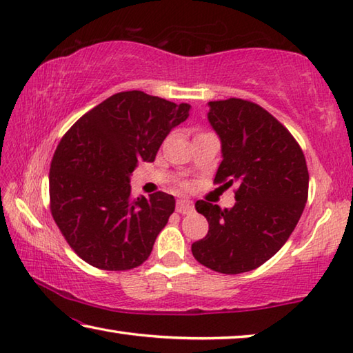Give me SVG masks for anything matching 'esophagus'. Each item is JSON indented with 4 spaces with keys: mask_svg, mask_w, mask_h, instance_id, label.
I'll return each instance as SVG.
<instances>
[{
    "mask_svg": "<svg viewBox=\"0 0 353 353\" xmlns=\"http://www.w3.org/2000/svg\"><path fill=\"white\" fill-rule=\"evenodd\" d=\"M176 210H177L179 213H182V214H188V213H191V212L194 210V205H193V202H191L190 199L182 198V199L177 201Z\"/></svg>",
    "mask_w": 353,
    "mask_h": 353,
    "instance_id": "34e87169",
    "label": "esophagus"
}]
</instances>
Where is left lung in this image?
<instances>
[{"label":"left lung","instance_id":"8db88e82","mask_svg":"<svg viewBox=\"0 0 353 353\" xmlns=\"http://www.w3.org/2000/svg\"><path fill=\"white\" fill-rule=\"evenodd\" d=\"M208 105L223 152L214 183L236 185V202L224 210L196 202L208 234L191 244V252L213 271L241 274L261 266L288 240L307 204L310 176L294 137L263 107L238 98Z\"/></svg>","mask_w":353,"mask_h":353}]
</instances>
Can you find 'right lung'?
<instances>
[{"mask_svg": "<svg viewBox=\"0 0 353 353\" xmlns=\"http://www.w3.org/2000/svg\"><path fill=\"white\" fill-rule=\"evenodd\" d=\"M190 115L145 92H121L82 115L62 137L50 168V207L70 248L88 265L128 271L151 255L174 212V196L132 199L130 174L154 162L172 128Z\"/></svg>", "mask_w": 353, "mask_h": 353, "instance_id": "1", "label": "right lung"}]
</instances>
